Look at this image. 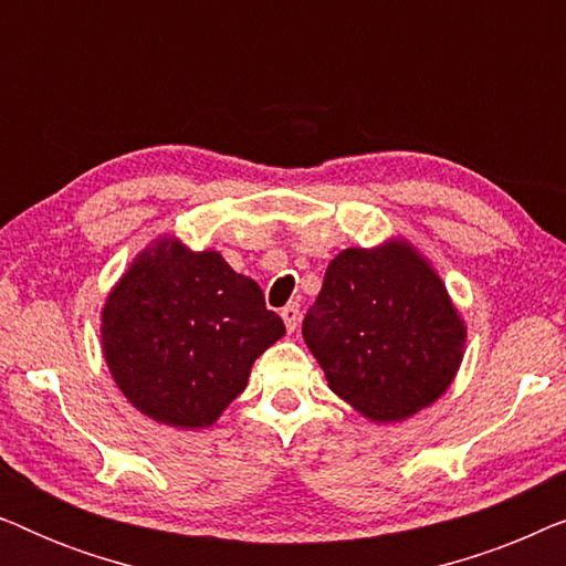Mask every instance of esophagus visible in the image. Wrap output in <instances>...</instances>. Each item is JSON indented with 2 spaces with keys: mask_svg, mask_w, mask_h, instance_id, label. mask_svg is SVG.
Returning <instances> with one entry per match:
<instances>
[{
  "mask_svg": "<svg viewBox=\"0 0 566 566\" xmlns=\"http://www.w3.org/2000/svg\"><path fill=\"white\" fill-rule=\"evenodd\" d=\"M281 316H283V322H285V329H289V332L296 329V327H298V319H301V308H298V304L283 306V308H281Z\"/></svg>",
  "mask_w": 566,
  "mask_h": 566,
  "instance_id": "esophagus-1",
  "label": "esophagus"
}]
</instances>
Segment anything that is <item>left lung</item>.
Masks as SVG:
<instances>
[{"mask_svg":"<svg viewBox=\"0 0 566 566\" xmlns=\"http://www.w3.org/2000/svg\"><path fill=\"white\" fill-rule=\"evenodd\" d=\"M301 332L329 389L374 422L432 405L467 345L443 281L407 242L339 252Z\"/></svg>","mask_w":566,"mask_h":566,"instance_id":"1","label":"left lung"}]
</instances>
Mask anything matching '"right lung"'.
<instances>
[{
  "mask_svg": "<svg viewBox=\"0 0 566 566\" xmlns=\"http://www.w3.org/2000/svg\"><path fill=\"white\" fill-rule=\"evenodd\" d=\"M283 332L252 277L219 252H190L172 237L138 254L103 308L115 384L146 417L172 428H208Z\"/></svg>",
  "mask_w": 566,
  "mask_h": 566,
  "instance_id": "obj_1",
  "label": "right lung"
}]
</instances>
